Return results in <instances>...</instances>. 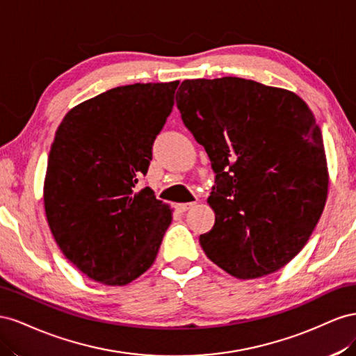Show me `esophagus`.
I'll use <instances>...</instances> for the list:
<instances>
[{"label":"esophagus","instance_id":"1","mask_svg":"<svg viewBox=\"0 0 356 356\" xmlns=\"http://www.w3.org/2000/svg\"><path fill=\"white\" fill-rule=\"evenodd\" d=\"M194 206H195V202H181V204H176L175 207H176V210H177V211L184 213V211H186V210L192 209Z\"/></svg>","mask_w":356,"mask_h":356}]
</instances>
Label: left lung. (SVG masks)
Returning <instances> with one entry per match:
<instances>
[{"instance_id":"left-lung-1","label":"left lung","mask_w":356,"mask_h":356,"mask_svg":"<svg viewBox=\"0 0 356 356\" xmlns=\"http://www.w3.org/2000/svg\"><path fill=\"white\" fill-rule=\"evenodd\" d=\"M185 127L215 171V225L200 236L231 276L277 271L306 246L328 194L327 158L312 110L293 92L240 77L194 79L176 94Z\"/></svg>"}]
</instances>
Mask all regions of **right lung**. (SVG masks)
Instances as JSON below:
<instances>
[{
    "instance_id": "1",
    "label": "right lung",
    "mask_w": 356,
    "mask_h": 356,
    "mask_svg": "<svg viewBox=\"0 0 356 356\" xmlns=\"http://www.w3.org/2000/svg\"><path fill=\"white\" fill-rule=\"evenodd\" d=\"M179 82L118 86L71 108L44 180L50 231L89 279L122 286L154 264L171 210L136 185L175 106Z\"/></svg>"
}]
</instances>
